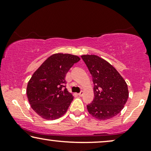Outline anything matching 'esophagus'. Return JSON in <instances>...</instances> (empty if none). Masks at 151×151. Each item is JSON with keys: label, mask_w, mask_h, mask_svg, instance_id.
<instances>
[{"label": "esophagus", "mask_w": 151, "mask_h": 151, "mask_svg": "<svg viewBox=\"0 0 151 151\" xmlns=\"http://www.w3.org/2000/svg\"><path fill=\"white\" fill-rule=\"evenodd\" d=\"M83 93H84V92L82 91H80L79 93H78V96H83Z\"/></svg>", "instance_id": "1"}]
</instances>
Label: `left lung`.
I'll return each instance as SVG.
<instances>
[{"mask_svg": "<svg viewBox=\"0 0 151 151\" xmlns=\"http://www.w3.org/2000/svg\"><path fill=\"white\" fill-rule=\"evenodd\" d=\"M82 59L91 74L94 99L86 105L88 113L100 120L112 118L122 110L129 98L127 84L108 62L95 55Z\"/></svg>", "mask_w": 151, "mask_h": 151, "instance_id": "obj_1", "label": "left lung"}]
</instances>
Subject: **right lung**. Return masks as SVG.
I'll return each mask as SVG.
<instances>
[{
  "label": "right lung",
  "instance_id": "add662e5",
  "mask_svg": "<svg viewBox=\"0 0 151 151\" xmlns=\"http://www.w3.org/2000/svg\"><path fill=\"white\" fill-rule=\"evenodd\" d=\"M80 60L77 55L56 53L49 57L28 82L27 95L33 110L42 118L56 119L67 112L73 97L66 88V74Z\"/></svg>",
  "mask_w": 151,
  "mask_h": 151
}]
</instances>
